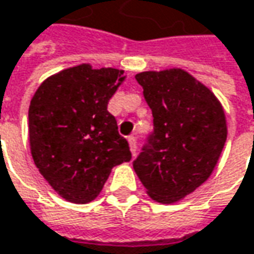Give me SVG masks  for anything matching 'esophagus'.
<instances>
[{
  "label": "esophagus",
  "instance_id": "1",
  "mask_svg": "<svg viewBox=\"0 0 254 254\" xmlns=\"http://www.w3.org/2000/svg\"><path fill=\"white\" fill-rule=\"evenodd\" d=\"M127 142H129V148H130L132 155H135L136 154V138L135 136H127Z\"/></svg>",
  "mask_w": 254,
  "mask_h": 254
}]
</instances>
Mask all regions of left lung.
<instances>
[{
	"instance_id": "1",
	"label": "left lung",
	"mask_w": 254,
	"mask_h": 254,
	"mask_svg": "<svg viewBox=\"0 0 254 254\" xmlns=\"http://www.w3.org/2000/svg\"><path fill=\"white\" fill-rule=\"evenodd\" d=\"M135 79L154 130L133 170L152 200L171 204L211 175L227 138L224 111L210 89L181 68L142 71Z\"/></svg>"
}]
</instances>
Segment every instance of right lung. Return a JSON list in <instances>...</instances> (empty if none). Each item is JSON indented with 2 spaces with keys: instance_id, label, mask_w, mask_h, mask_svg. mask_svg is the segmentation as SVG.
<instances>
[{
  "instance_id": "right-lung-1",
  "label": "right lung",
  "mask_w": 254,
  "mask_h": 254,
  "mask_svg": "<svg viewBox=\"0 0 254 254\" xmlns=\"http://www.w3.org/2000/svg\"><path fill=\"white\" fill-rule=\"evenodd\" d=\"M124 79V70L80 64L44 80L31 99V155L40 174L67 201L95 200L113 167L132 158L108 112Z\"/></svg>"
}]
</instances>
